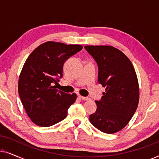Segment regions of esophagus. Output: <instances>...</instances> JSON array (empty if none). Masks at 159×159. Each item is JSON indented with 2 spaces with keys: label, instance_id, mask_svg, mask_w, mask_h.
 Returning <instances> with one entry per match:
<instances>
[{
  "label": "esophagus",
  "instance_id": "1",
  "mask_svg": "<svg viewBox=\"0 0 159 159\" xmlns=\"http://www.w3.org/2000/svg\"><path fill=\"white\" fill-rule=\"evenodd\" d=\"M79 98L81 100H82V101H88V100L90 99L88 97H83V96H81V95H79Z\"/></svg>",
  "mask_w": 159,
  "mask_h": 159
}]
</instances>
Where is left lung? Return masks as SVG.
<instances>
[{
    "label": "left lung",
    "mask_w": 159,
    "mask_h": 159,
    "mask_svg": "<svg viewBox=\"0 0 159 159\" xmlns=\"http://www.w3.org/2000/svg\"><path fill=\"white\" fill-rule=\"evenodd\" d=\"M84 49L98 66V82L106 88L97 109L90 115L92 125L112 134L122 129L132 119L139 102V85L134 66L119 50L106 45H87Z\"/></svg>",
    "instance_id": "obj_1"
}]
</instances>
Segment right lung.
Wrapping results in <instances>:
<instances>
[{"label": "right lung", "instance_id": "1", "mask_svg": "<svg viewBox=\"0 0 159 159\" xmlns=\"http://www.w3.org/2000/svg\"><path fill=\"white\" fill-rule=\"evenodd\" d=\"M82 49L80 45L50 41L34 49L26 60L19 76V95L35 125L51 127L66 117L77 95L58 90L53 84L62 78L65 61Z\"/></svg>", "mask_w": 159, "mask_h": 159}]
</instances>
